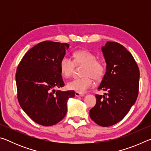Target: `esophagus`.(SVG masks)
Wrapping results in <instances>:
<instances>
[{"instance_id":"obj_1","label":"esophagus","mask_w":151,"mask_h":151,"mask_svg":"<svg viewBox=\"0 0 151 151\" xmlns=\"http://www.w3.org/2000/svg\"><path fill=\"white\" fill-rule=\"evenodd\" d=\"M75 96H85V94H83V93H78V92H75Z\"/></svg>"}]
</instances>
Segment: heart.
Returning <instances> with one entry per match:
<instances>
[{
    "instance_id": "heart-1",
    "label": "heart",
    "mask_w": 151,
    "mask_h": 151,
    "mask_svg": "<svg viewBox=\"0 0 151 151\" xmlns=\"http://www.w3.org/2000/svg\"><path fill=\"white\" fill-rule=\"evenodd\" d=\"M74 60L63 57L60 61V73L66 78L70 77L76 65H84L82 78H75L68 82V89L83 93L94 85V79L100 80L105 73L106 66L103 60L96 59V55L88 50H80L73 53Z\"/></svg>"
}]
</instances>
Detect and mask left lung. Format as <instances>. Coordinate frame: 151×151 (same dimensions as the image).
<instances>
[{
    "label": "left lung",
    "instance_id": "8db88e82",
    "mask_svg": "<svg viewBox=\"0 0 151 151\" xmlns=\"http://www.w3.org/2000/svg\"><path fill=\"white\" fill-rule=\"evenodd\" d=\"M102 51L106 71L98 89L107 93L96 94V105L89 115L97 124L110 127L121 121L136 102L140 72L131 52L119 43L107 42Z\"/></svg>",
    "mask_w": 151,
    "mask_h": 151
}]
</instances>
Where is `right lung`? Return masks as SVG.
<instances>
[{"label": "right lung", "mask_w": 151, "mask_h": 151, "mask_svg": "<svg viewBox=\"0 0 151 151\" xmlns=\"http://www.w3.org/2000/svg\"><path fill=\"white\" fill-rule=\"evenodd\" d=\"M69 45L46 40L30 48L17 67L18 101L33 121L45 127L60 122L67 112V101L75 91H55L65 86L60 61Z\"/></svg>", "instance_id": "right-lung-1"}]
</instances>
